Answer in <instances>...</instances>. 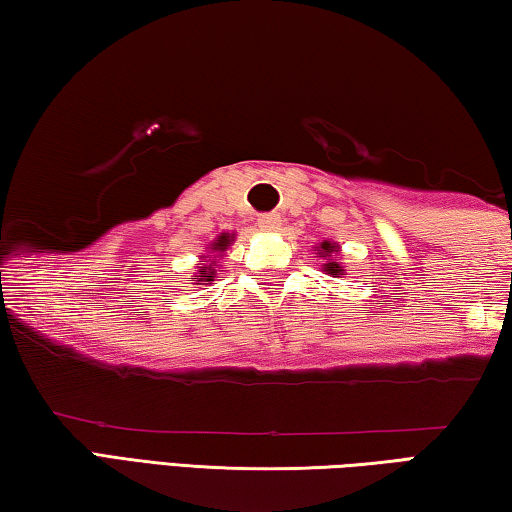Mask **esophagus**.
Returning a JSON list of instances; mask_svg holds the SVG:
<instances>
[{"label": "esophagus", "mask_w": 512, "mask_h": 512, "mask_svg": "<svg viewBox=\"0 0 512 512\" xmlns=\"http://www.w3.org/2000/svg\"><path fill=\"white\" fill-rule=\"evenodd\" d=\"M257 225L264 232H277V230H280V225H282V219H280V214H259Z\"/></svg>", "instance_id": "obj_1"}]
</instances>
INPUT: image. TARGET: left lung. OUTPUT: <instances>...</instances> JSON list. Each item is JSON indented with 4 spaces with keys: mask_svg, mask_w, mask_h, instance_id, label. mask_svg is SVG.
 <instances>
[{
    "mask_svg": "<svg viewBox=\"0 0 512 512\" xmlns=\"http://www.w3.org/2000/svg\"><path fill=\"white\" fill-rule=\"evenodd\" d=\"M316 250H318L316 255H318L320 259H325V264H323V273L332 275V277H341V275H345V266L339 262V259H336V255H339V250H341V246H339V244H334V241L325 239V241H320V244L316 246Z\"/></svg>",
    "mask_w": 512,
    "mask_h": 512,
    "instance_id": "1",
    "label": "left lung"
}]
</instances>
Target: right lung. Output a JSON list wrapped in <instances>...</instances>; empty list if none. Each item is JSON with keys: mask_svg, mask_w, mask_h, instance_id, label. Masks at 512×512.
Listing matches in <instances>:
<instances>
[{"mask_svg": "<svg viewBox=\"0 0 512 512\" xmlns=\"http://www.w3.org/2000/svg\"><path fill=\"white\" fill-rule=\"evenodd\" d=\"M235 241V235H230V232H221L219 237H216L210 246H207V253L201 255V259H207L205 264H201L196 268V273L192 275V284H212L214 277H216V259L223 257L225 250L228 246Z\"/></svg>", "mask_w": 512, "mask_h": 512, "instance_id": "1", "label": "right lung"}]
</instances>
